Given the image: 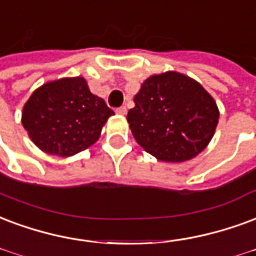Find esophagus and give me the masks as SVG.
<instances>
[{"instance_id": "obj_1", "label": "esophagus", "mask_w": 256, "mask_h": 256, "mask_svg": "<svg viewBox=\"0 0 256 256\" xmlns=\"http://www.w3.org/2000/svg\"><path fill=\"white\" fill-rule=\"evenodd\" d=\"M126 112H128V108H126V107H119V108H116V114H118V115H126Z\"/></svg>"}]
</instances>
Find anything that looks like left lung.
<instances>
[{
	"mask_svg": "<svg viewBox=\"0 0 256 256\" xmlns=\"http://www.w3.org/2000/svg\"><path fill=\"white\" fill-rule=\"evenodd\" d=\"M128 122L145 152L164 162L198 156L214 136L220 111L212 94L188 76L164 72L148 77L134 96Z\"/></svg>",
	"mask_w": 256,
	"mask_h": 256,
	"instance_id": "8db88e82",
	"label": "left lung"
}]
</instances>
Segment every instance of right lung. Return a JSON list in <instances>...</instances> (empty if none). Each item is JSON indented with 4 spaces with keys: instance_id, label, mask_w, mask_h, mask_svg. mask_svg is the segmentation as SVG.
Masks as SVG:
<instances>
[{
    "instance_id": "obj_1",
    "label": "right lung",
    "mask_w": 256,
    "mask_h": 256,
    "mask_svg": "<svg viewBox=\"0 0 256 256\" xmlns=\"http://www.w3.org/2000/svg\"><path fill=\"white\" fill-rule=\"evenodd\" d=\"M84 77L48 81L32 92L22 112V128L42 152L70 157L92 146L112 116Z\"/></svg>"
}]
</instances>
